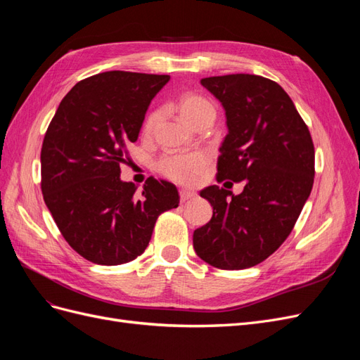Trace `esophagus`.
<instances>
[{
	"label": "esophagus",
	"instance_id": "esophagus-1",
	"mask_svg": "<svg viewBox=\"0 0 360 360\" xmlns=\"http://www.w3.org/2000/svg\"><path fill=\"white\" fill-rule=\"evenodd\" d=\"M197 195H195V192H191V191H180V202H188L189 200H193Z\"/></svg>",
	"mask_w": 360,
	"mask_h": 360
}]
</instances>
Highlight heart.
<instances>
[{
	"label": "heart",
	"mask_w": 360,
	"mask_h": 360,
	"mask_svg": "<svg viewBox=\"0 0 360 360\" xmlns=\"http://www.w3.org/2000/svg\"><path fill=\"white\" fill-rule=\"evenodd\" d=\"M177 111L184 122L191 126H197L202 122H210L216 118L214 105L205 97L193 93H186L179 97ZM162 110L151 111L144 122V134L150 135L159 124ZM207 158L202 151H189V153H176L162 158L158 163V169L169 180L180 184H192L197 181L201 172L207 167Z\"/></svg>",
	"instance_id": "b5f03b06"
}]
</instances>
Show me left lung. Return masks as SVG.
Returning a JSON list of instances; mask_svg holds the SVG:
<instances>
[{"label":"left lung","mask_w":360,"mask_h":360,"mask_svg":"<svg viewBox=\"0 0 360 360\" xmlns=\"http://www.w3.org/2000/svg\"><path fill=\"white\" fill-rule=\"evenodd\" d=\"M225 110L217 181H245L243 192H200L213 216L193 231V249L213 267L259 264L285 242L314 184L312 138L290 96L275 81L236 73L201 79ZM228 183V181H226Z\"/></svg>","instance_id":"left-lung-1"}]
</instances>
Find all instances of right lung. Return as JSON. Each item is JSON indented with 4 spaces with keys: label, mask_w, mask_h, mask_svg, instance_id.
I'll return each mask as SVG.
<instances>
[{
    "label": "right lung",
    "mask_w": 360,
    "mask_h": 360,
    "mask_svg": "<svg viewBox=\"0 0 360 360\" xmlns=\"http://www.w3.org/2000/svg\"><path fill=\"white\" fill-rule=\"evenodd\" d=\"M168 75L111 70L64 96L43 139L41 193L66 242L94 264L129 263L148 246L160 213L179 207L172 183L148 177L143 191L120 179L150 102Z\"/></svg>",
    "instance_id": "1"
}]
</instances>
